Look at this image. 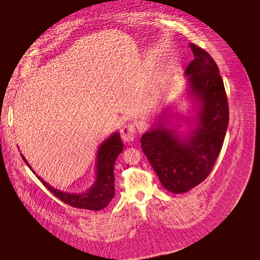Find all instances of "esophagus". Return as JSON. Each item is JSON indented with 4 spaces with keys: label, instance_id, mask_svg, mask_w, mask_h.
Returning a JSON list of instances; mask_svg holds the SVG:
<instances>
[{
    "label": "esophagus",
    "instance_id": "obj_1",
    "mask_svg": "<svg viewBox=\"0 0 260 260\" xmlns=\"http://www.w3.org/2000/svg\"><path fill=\"white\" fill-rule=\"evenodd\" d=\"M136 136V129L133 124L125 125L121 129V138L124 142H131L135 139Z\"/></svg>",
    "mask_w": 260,
    "mask_h": 260
}]
</instances>
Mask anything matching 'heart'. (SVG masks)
<instances>
[{"label": "heart", "instance_id": "obj_1", "mask_svg": "<svg viewBox=\"0 0 260 260\" xmlns=\"http://www.w3.org/2000/svg\"><path fill=\"white\" fill-rule=\"evenodd\" d=\"M163 83H165V78H163L162 76L157 77V79H155V82H154V88H155V90H159L162 87Z\"/></svg>", "mask_w": 260, "mask_h": 260}]
</instances>
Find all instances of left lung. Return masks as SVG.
Returning <instances> with one entry per match:
<instances>
[{
  "label": "left lung",
  "instance_id": "left-lung-1",
  "mask_svg": "<svg viewBox=\"0 0 260 260\" xmlns=\"http://www.w3.org/2000/svg\"><path fill=\"white\" fill-rule=\"evenodd\" d=\"M194 60L185 70L182 97L187 114L176 102L159 106L142 135V151L166 189L182 194L207 178L219 155L229 124L223 81L210 54L189 44Z\"/></svg>",
  "mask_w": 260,
  "mask_h": 260
}]
</instances>
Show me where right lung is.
<instances>
[{"label": "right lung", "mask_w": 260, "mask_h": 260, "mask_svg": "<svg viewBox=\"0 0 260 260\" xmlns=\"http://www.w3.org/2000/svg\"><path fill=\"white\" fill-rule=\"evenodd\" d=\"M122 151L123 143L120 138V134L116 131L100 144L97 155H95L94 181L89 188L81 193L65 192V190L51 186L36 174L31 166L22 154L21 156L27 167L34 172V174H36L39 180L57 198L74 208L100 211L106 208L115 196L114 167L117 157Z\"/></svg>", "instance_id": "obj_1"}]
</instances>
